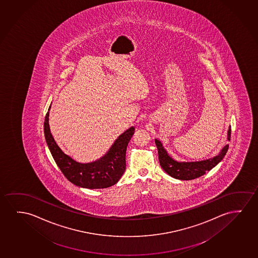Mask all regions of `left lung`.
<instances>
[{
  "label": "left lung",
  "mask_w": 258,
  "mask_h": 258,
  "mask_svg": "<svg viewBox=\"0 0 258 258\" xmlns=\"http://www.w3.org/2000/svg\"><path fill=\"white\" fill-rule=\"evenodd\" d=\"M231 139V126L229 127L227 132V140ZM156 148L158 150V157L161 167L168 175L172 178L180 179V180H190L194 178H199L205 174L206 171H211L217 164L220 163L225 157V154L228 150L229 145H225L218 156L213 158L197 161V162H178L173 159L167 150L163 148L162 142L156 139Z\"/></svg>",
  "instance_id": "8db88e82"
}]
</instances>
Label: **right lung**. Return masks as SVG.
I'll list each match as a JSON object with an SVG mask.
<instances>
[{
	"label": "right lung",
	"instance_id": "add662e5",
	"mask_svg": "<svg viewBox=\"0 0 258 258\" xmlns=\"http://www.w3.org/2000/svg\"><path fill=\"white\" fill-rule=\"evenodd\" d=\"M44 122V134L51 155L66 178L74 185L83 188H107L118 182L125 171V153L128 143L135 135V127L123 132L113 143L104 156L95 162L81 163L62 152L51 135L48 116Z\"/></svg>",
	"mask_w": 258,
	"mask_h": 258
}]
</instances>
